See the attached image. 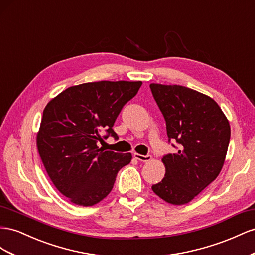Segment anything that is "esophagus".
<instances>
[{
  "label": "esophagus",
  "mask_w": 255,
  "mask_h": 255,
  "mask_svg": "<svg viewBox=\"0 0 255 255\" xmlns=\"http://www.w3.org/2000/svg\"><path fill=\"white\" fill-rule=\"evenodd\" d=\"M133 156H134L135 159H137V160H139V161H142V162H147V161H150V160H151V156L150 155L144 156V155L136 154V152H135Z\"/></svg>",
  "instance_id": "esophagus-1"
}]
</instances>
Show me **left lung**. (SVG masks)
<instances>
[{
    "instance_id": "8db88e82",
    "label": "left lung",
    "mask_w": 255,
    "mask_h": 255,
    "mask_svg": "<svg viewBox=\"0 0 255 255\" xmlns=\"http://www.w3.org/2000/svg\"><path fill=\"white\" fill-rule=\"evenodd\" d=\"M165 120L169 143L175 154L162 158L165 175L151 189L173 205L193 200L222 169L231 128L221 108L204 94L181 85H149Z\"/></svg>"
}]
</instances>
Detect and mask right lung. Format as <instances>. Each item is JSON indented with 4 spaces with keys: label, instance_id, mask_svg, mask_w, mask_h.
Segmentation results:
<instances>
[{
    "label": "right lung",
    "instance_id": "obj_1",
    "mask_svg": "<svg viewBox=\"0 0 255 255\" xmlns=\"http://www.w3.org/2000/svg\"><path fill=\"white\" fill-rule=\"evenodd\" d=\"M141 81H98L70 86L43 110L37 148L50 179L70 202L92 206L112 190L119 171L131 154L99 148L113 136L123 107L132 99ZM105 131L106 135L101 136Z\"/></svg>",
    "mask_w": 255,
    "mask_h": 255
}]
</instances>
